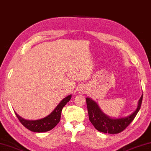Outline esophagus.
<instances>
[{
    "instance_id": "1",
    "label": "esophagus",
    "mask_w": 151,
    "mask_h": 151,
    "mask_svg": "<svg viewBox=\"0 0 151 151\" xmlns=\"http://www.w3.org/2000/svg\"><path fill=\"white\" fill-rule=\"evenodd\" d=\"M87 89L86 88L83 86H81L78 88V92L80 93V94H85L86 92Z\"/></svg>"
}]
</instances>
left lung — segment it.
I'll return each instance as SVG.
<instances>
[{
	"mask_svg": "<svg viewBox=\"0 0 151 151\" xmlns=\"http://www.w3.org/2000/svg\"><path fill=\"white\" fill-rule=\"evenodd\" d=\"M142 100V94L139 100L136 109L129 116L113 118L104 114L98 104L92 98H86V101L89 119L94 127L100 132L109 134L119 133L132 122L140 109Z\"/></svg>",
	"mask_w": 151,
	"mask_h": 151,
	"instance_id": "left-lung-1",
	"label": "left lung"
}]
</instances>
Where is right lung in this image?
<instances>
[{"label":"right lung","instance_id":"obj_1","mask_svg":"<svg viewBox=\"0 0 151 151\" xmlns=\"http://www.w3.org/2000/svg\"><path fill=\"white\" fill-rule=\"evenodd\" d=\"M71 97H72V95L70 94L64 98L50 114L40 119H25L18 115L16 111L14 112L19 121L29 131L36 133L46 132V131H50L52 129H53L59 122L60 119H61L62 109L68 102H69Z\"/></svg>","mask_w":151,"mask_h":151}]
</instances>
